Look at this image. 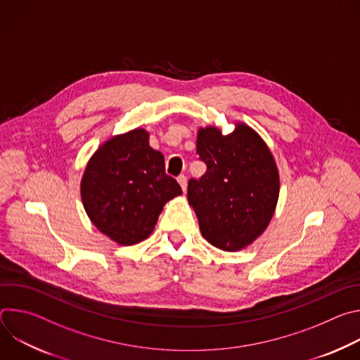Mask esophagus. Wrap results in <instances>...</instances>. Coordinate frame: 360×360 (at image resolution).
<instances>
[{
	"label": "esophagus",
	"instance_id": "34e87169",
	"mask_svg": "<svg viewBox=\"0 0 360 360\" xmlns=\"http://www.w3.org/2000/svg\"><path fill=\"white\" fill-rule=\"evenodd\" d=\"M178 182H179V185H181V188H182V191L186 192V186H188V179H186V176H185V175H179V176H178Z\"/></svg>",
	"mask_w": 360,
	"mask_h": 360
}]
</instances>
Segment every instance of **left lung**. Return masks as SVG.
I'll list each match as a JSON object with an SVG mask.
<instances>
[{
    "instance_id": "obj_1",
    "label": "left lung",
    "mask_w": 360,
    "mask_h": 360,
    "mask_svg": "<svg viewBox=\"0 0 360 360\" xmlns=\"http://www.w3.org/2000/svg\"><path fill=\"white\" fill-rule=\"evenodd\" d=\"M196 153L207 165L189 179L188 200L203 238L224 250H239L268 226L279 196V175L265 142L239 125L231 135L200 129Z\"/></svg>"
}]
</instances>
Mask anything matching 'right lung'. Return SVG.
<instances>
[{
	"instance_id": "1",
	"label": "right lung",
	"mask_w": 360,
	"mask_h": 360,
	"mask_svg": "<svg viewBox=\"0 0 360 360\" xmlns=\"http://www.w3.org/2000/svg\"><path fill=\"white\" fill-rule=\"evenodd\" d=\"M182 193L165 174V160L134 129L102 145L89 160L81 182L84 208L92 224L112 240L134 245L155 228L165 202Z\"/></svg>"
}]
</instances>
